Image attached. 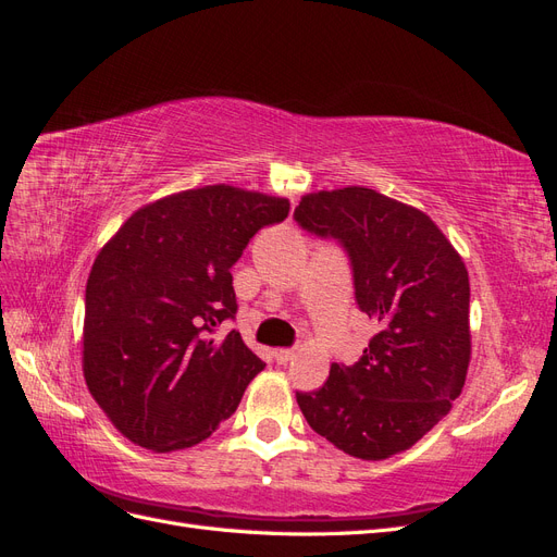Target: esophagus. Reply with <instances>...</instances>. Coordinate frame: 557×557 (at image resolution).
Segmentation results:
<instances>
[{
  "label": "esophagus",
  "instance_id": "1",
  "mask_svg": "<svg viewBox=\"0 0 557 557\" xmlns=\"http://www.w3.org/2000/svg\"><path fill=\"white\" fill-rule=\"evenodd\" d=\"M274 358H276L278 364H288V362L295 360V350L293 348H278V350H274Z\"/></svg>",
  "mask_w": 557,
  "mask_h": 557
}]
</instances>
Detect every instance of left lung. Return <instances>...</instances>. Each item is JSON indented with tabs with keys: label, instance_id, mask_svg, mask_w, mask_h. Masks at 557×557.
Here are the masks:
<instances>
[{
	"label": "left lung",
	"instance_id": "left-lung-1",
	"mask_svg": "<svg viewBox=\"0 0 557 557\" xmlns=\"http://www.w3.org/2000/svg\"><path fill=\"white\" fill-rule=\"evenodd\" d=\"M295 221L344 244L358 307L376 323L362 358L334 362L325 385L297 393V404L339 450L385 460L423 440L462 393L467 267L428 213L364 185L305 195Z\"/></svg>",
	"mask_w": 557,
	"mask_h": 557
}]
</instances>
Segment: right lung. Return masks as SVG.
Masks as SVG:
<instances>
[{
  "mask_svg": "<svg viewBox=\"0 0 557 557\" xmlns=\"http://www.w3.org/2000/svg\"><path fill=\"white\" fill-rule=\"evenodd\" d=\"M285 197L205 185L134 211L97 252L86 285L83 376L125 440L153 453L209 440L264 362L239 332L232 264Z\"/></svg>",
  "mask_w": 557,
  "mask_h": 557,
  "instance_id": "right-lung-1",
  "label": "right lung"
}]
</instances>
